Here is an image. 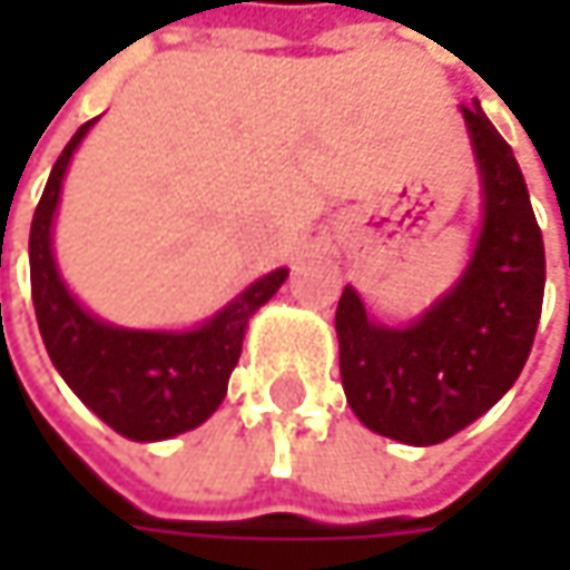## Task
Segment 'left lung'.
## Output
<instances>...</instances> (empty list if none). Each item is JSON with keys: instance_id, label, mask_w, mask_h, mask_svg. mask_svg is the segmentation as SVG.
<instances>
[{"instance_id": "1", "label": "left lung", "mask_w": 570, "mask_h": 570, "mask_svg": "<svg viewBox=\"0 0 570 570\" xmlns=\"http://www.w3.org/2000/svg\"><path fill=\"white\" fill-rule=\"evenodd\" d=\"M482 177V230L463 278L403 330L367 320L345 285L340 374L362 425L431 448L485 415L520 377L537 340L546 247L511 145L479 104L460 107Z\"/></svg>"}]
</instances>
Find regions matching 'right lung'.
<instances>
[{
    "mask_svg": "<svg viewBox=\"0 0 570 570\" xmlns=\"http://www.w3.org/2000/svg\"><path fill=\"white\" fill-rule=\"evenodd\" d=\"M88 120L56 158L31 222L33 314L50 362L81 403L129 441H165L203 425L228 393L250 317L282 288L288 269L256 278L225 311L187 333L122 330L91 317L56 273L50 230L69 158Z\"/></svg>",
    "mask_w": 570,
    "mask_h": 570,
    "instance_id": "obj_1",
    "label": "right lung"
}]
</instances>
